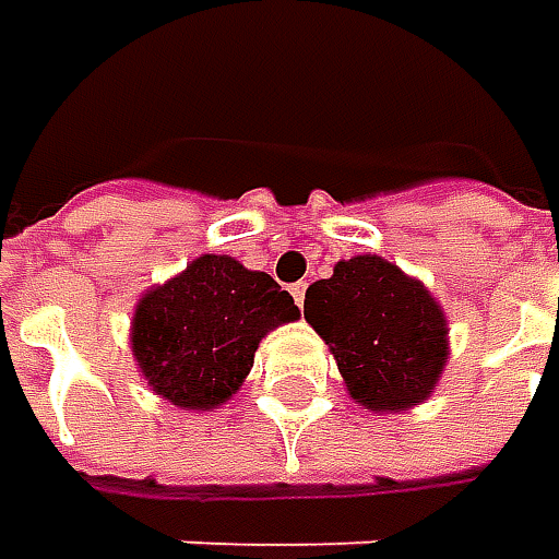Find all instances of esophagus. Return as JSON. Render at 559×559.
I'll return each mask as SVG.
<instances>
[{
    "mask_svg": "<svg viewBox=\"0 0 559 559\" xmlns=\"http://www.w3.org/2000/svg\"><path fill=\"white\" fill-rule=\"evenodd\" d=\"M305 292H308V283H295V286H292V298H295L298 308L305 305Z\"/></svg>",
    "mask_w": 559,
    "mask_h": 559,
    "instance_id": "1",
    "label": "esophagus"
}]
</instances>
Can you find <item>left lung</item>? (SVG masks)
<instances>
[{
  "instance_id": "8db88e82",
  "label": "left lung",
  "mask_w": 559,
  "mask_h": 559,
  "mask_svg": "<svg viewBox=\"0 0 559 559\" xmlns=\"http://www.w3.org/2000/svg\"><path fill=\"white\" fill-rule=\"evenodd\" d=\"M305 320L335 355L348 392L370 411L426 401L448 360V326L432 295L395 264L357 254L305 295Z\"/></svg>"
}]
</instances>
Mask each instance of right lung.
Masks as SVG:
<instances>
[{"label": "right lung", "instance_id": "right-lung-1", "mask_svg": "<svg viewBox=\"0 0 559 559\" xmlns=\"http://www.w3.org/2000/svg\"><path fill=\"white\" fill-rule=\"evenodd\" d=\"M295 317L292 295L273 276L226 254H204L142 298L133 355L158 395L207 411L242 385L258 342Z\"/></svg>", "mask_w": 559, "mask_h": 559}]
</instances>
